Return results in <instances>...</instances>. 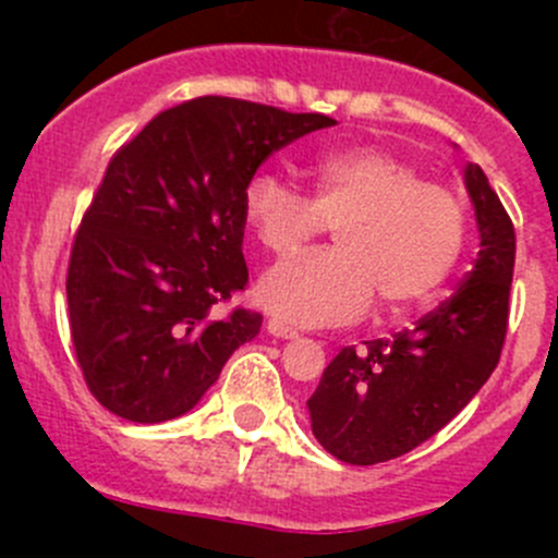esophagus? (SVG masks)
Here are the masks:
<instances>
[{
  "mask_svg": "<svg viewBox=\"0 0 558 558\" xmlns=\"http://www.w3.org/2000/svg\"><path fill=\"white\" fill-rule=\"evenodd\" d=\"M267 331L272 337H283V340H294V337H300V331H296L294 326L283 324V320H280V318H269L267 320Z\"/></svg>",
  "mask_w": 558,
  "mask_h": 558,
  "instance_id": "esophagus-1",
  "label": "esophagus"
}]
</instances>
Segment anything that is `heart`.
I'll use <instances>...</instances> for the list:
<instances>
[{
  "label": "heart",
  "mask_w": 558,
  "mask_h": 558,
  "mask_svg": "<svg viewBox=\"0 0 558 558\" xmlns=\"http://www.w3.org/2000/svg\"><path fill=\"white\" fill-rule=\"evenodd\" d=\"M311 196L272 172L243 189V223L275 258H291L326 227L331 251L280 264L258 283L269 313L302 326L359 318L375 294L402 313L440 289L466 240V207L451 189L378 148L324 154L305 165Z\"/></svg>",
  "instance_id": "heart-1"
}]
</instances>
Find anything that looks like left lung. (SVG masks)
<instances>
[{"instance_id":"8db88e82","label":"left lung","mask_w":558,"mask_h":558,"mask_svg":"<svg viewBox=\"0 0 558 558\" xmlns=\"http://www.w3.org/2000/svg\"><path fill=\"white\" fill-rule=\"evenodd\" d=\"M481 251L459 291L393 337L348 345L307 399L313 435L345 464H380L429 440L481 391L508 335L515 229L477 165H466Z\"/></svg>"}]
</instances>
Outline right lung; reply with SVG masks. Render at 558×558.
I'll list each match as a JSON object with an SVG mask.
<instances>
[{"label":"right lung","instance_id":"right-lung-1","mask_svg":"<svg viewBox=\"0 0 558 558\" xmlns=\"http://www.w3.org/2000/svg\"><path fill=\"white\" fill-rule=\"evenodd\" d=\"M331 123L199 97L112 154L66 269L77 367L110 413L134 424L189 413L258 335L262 313L216 315L247 286L243 189L275 150Z\"/></svg>","mask_w":558,"mask_h":558}]
</instances>
